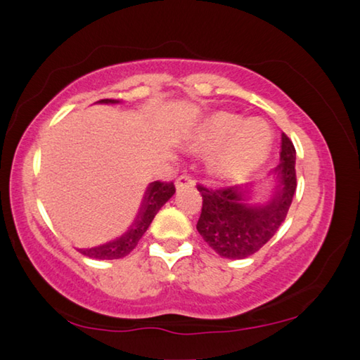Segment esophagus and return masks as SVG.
Here are the masks:
<instances>
[{
	"label": "esophagus",
	"mask_w": 360,
	"mask_h": 360,
	"mask_svg": "<svg viewBox=\"0 0 360 360\" xmlns=\"http://www.w3.org/2000/svg\"><path fill=\"white\" fill-rule=\"evenodd\" d=\"M195 184V181H193L189 174H181L178 179H176V189L182 191V189H187V187H193Z\"/></svg>",
	"instance_id": "1"
}]
</instances>
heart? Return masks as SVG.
<instances>
[{"label": "heart", "mask_w": 360, "mask_h": 360, "mask_svg": "<svg viewBox=\"0 0 360 360\" xmlns=\"http://www.w3.org/2000/svg\"><path fill=\"white\" fill-rule=\"evenodd\" d=\"M211 169L221 179L245 178L264 162L271 149L269 127L258 118L245 120L229 112H218L207 118L198 134V144L205 149L218 147Z\"/></svg>", "instance_id": "obj_1"}]
</instances>
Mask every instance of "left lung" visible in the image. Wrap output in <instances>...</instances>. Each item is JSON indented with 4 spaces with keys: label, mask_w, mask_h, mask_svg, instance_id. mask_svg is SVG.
<instances>
[{
    "label": "left lung",
    "mask_w": 360,
    "mask_h": 360,
    "mask_svg": "<svg viewBox=\"0 0 360 360\" xmlns=\"http://www.w3.org/2000/svg\"><path fill=\"white\" fill-rule=\"evenodd\" d=\"M296 150L282 134L281 163L272 171V189L262 203H253V186L211 191L198 186L203 205L197 231L222 258L243 259L258 252L278 231L296 191Z\"/></svg>",
    "instance_id": "obj_1"
}]
</instances>
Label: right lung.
<instances>
[{
    "label": "right lung",
    "mask_w": 360,
    "mask_h": 360,
    "mask_svg": "<svg viewBox=\"0 0 360 360\" xmlns=\"http://www.w3.org/2000/svg\"><path fill=\"white\" fill-rule=\"evenodd\" d=\"M118 102L120 101L117 99H102L96 104H118ZM174 192L176 189L173 182H150L144 193V198H142L138 214H136L133 224L128 227L127 232L110 242L98 245V247L78 248V252L93 259H118L129 255L136 248L141 237L149 229L150 222L155 218L158 210L174 195Z\"/></svg>",
    "instance_id": "obj_1"
}]
</instances>
